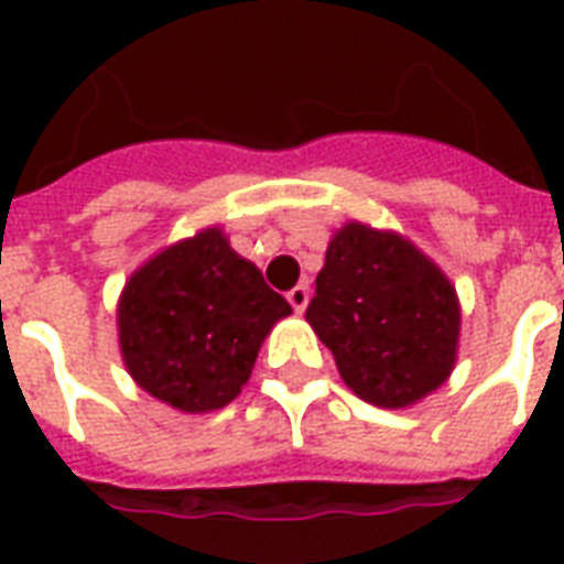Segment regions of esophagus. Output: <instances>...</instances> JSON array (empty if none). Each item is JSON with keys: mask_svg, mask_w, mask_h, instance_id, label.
<instances>
[{"mask_svg": "<svg viewBox=\"0 0 564 564\" xmlns=\"http://www.w3.org/2000/svg\"><path fill=\"white\" fill-rule=\"evenodd\" d=\"M286 301H290L295 313H304V310H307V304H310V286H304V283H301V286L290 290Z\"/></svg>", "mask_w": 564, "mask_h": 564, "instance_id": "esophagus-1", "label": "esophagus"}]
</instances>
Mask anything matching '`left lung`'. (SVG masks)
Masks as SVG:
<instances>
[{"instance_id":"8db88e82","label":"left lung","mask_w":564,"mask_h":564,"mask_svg":"<svg viewBox=\"0 0 564 564\" xmlns=\"http://www.w3.org/2000/svg\"><path fill=\"white\" fill-rule=\"evenodd\" d=\"M307 322L357 398L401 410L451 377L463 310L454 283L410 239L345 221L327 242Z\"/></svg>"}]
</instances>
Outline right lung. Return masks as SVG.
Wrapping results in <instances>:
<instances>
[{"label":"right lung","instance_id":"1","mask_svg":"<svg viewBox=\"0 0 564 564\" xmlns=\"http://www.w3.org/2000/svg\"><path fill=\"white\" fill-rule=\"evenodd\" d=\"M292 307L219 225L149 257L117 304L119 351L134 383L181 412L228 406L260 345Z\"/></svg>","mask_w":564,"mask_h":564}]
</instances>
